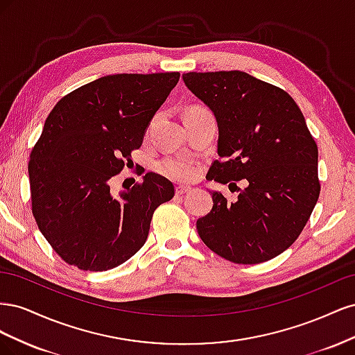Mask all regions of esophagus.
Segmentation results:
<instances>
[{
    "instance_id": "obj_1",
    "label": "esophagus",
    "mask_w": 355,
    "mask_h": 355,
    "mask_svg": "<svg viewBox=\"0 0 355 355\" xmlns=\"http://www.w3.org/2000/svg\"><path fill=\"white\" fill-rule=\"evenodd\" d=\"M189 191H191V188H189V187H185V185H179V187H176V194H178V196L188 194Z\"/></svg>"
}]
</instances>
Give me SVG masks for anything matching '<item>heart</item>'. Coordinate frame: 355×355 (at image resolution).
<instances>
[{
	"instance_id": "1",
	"label": "heart",
	"mask_w": 355,
	"mask_h": 355,
	"mask_svg": "<svg viewBox=\"0 0 355 355\" xmlns=\"http://www.w3.org/2000/svg\"><path fill=\"white\" fill-rule=\"evenodd\" d=\"M192 108H197V106H192ZM157 167L159 173L179 182H189L196 179L198 173V163L194 158L187 155L167 157L161 159Z\"/></svg>"
}]
</instances>
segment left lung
I'll return each mask as SVG.
<instances>
[{"instance_id":"left-lung-1","label":"left lung","mask_w":355,"mask_h":355,"mask_svg":"<svg viewBox=\"0 0 355 355\" xmlns=\"http://www.w3.org/2000/svg\"><path fill=\"white\" fill-rule=\"evenodd\" d=\"M182 78L218 121L220 159L207 179L249 182L235 201L211 192L213 207L197 220L198 235L234 263L270 261L295 243L320 196L318 149L305 118L288 93L241 71Z\"/></svg>"}]
</instances>
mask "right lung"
I'll list each match as a JSON object with an SVG mask.
<instances>
[{"label": "right lung", "mask_w": 355, "mask_h": 355, "mask_svg": "<svg viewBox=\"0 0 355 355\" xmlns=\"http://www.w3.org/2000/svg\"><path fill=\"white\" fill-rule=\"evenodd\" d=\"M179 72L115 73L81 85L49 114L28 164L32 214L63 261L83 271L124 263L148 239L155 209L175 187L149 171L111 192Z\"/></svg>", "instance_id": "right-lung-1"}]
</instances>
